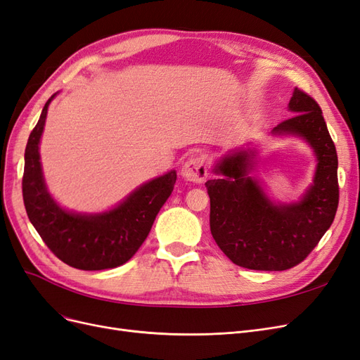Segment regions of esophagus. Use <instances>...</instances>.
Segmentation results:
<instances>
[{
	"label": "esophagus",
	"mask_w": 360,
	"mask_h": 360,
	"mask_svg": "<svg viewBox=\"0 0 360 360\" xmlns=\"http://www.w3.org/2000/svg\"><path fill=\"white\" fill-rule=\"evenodd\" d=\"M207 174H209V171H207L205 159L198 155L191 156L181 168V176L184 180L192 183H202L207 179Z\"/></svg>",
	"instance_id": "1"
}]
</instances>
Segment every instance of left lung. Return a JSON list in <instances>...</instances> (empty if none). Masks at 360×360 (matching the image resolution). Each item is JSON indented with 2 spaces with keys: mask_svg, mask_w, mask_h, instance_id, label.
Wrapping results in <instances>:
<instances>
[{
  "mask_svg": "<svg viewBox=\"0 0 360 360\" xmlns=\"http://www.w3.org/2000/svg\"><path fill=\"white\" fill-rule=\"evenodd\" d=\"M294 117L284 120L275 135L307 139L317 156L312 186L299 202L274 204L249 177L255 153L240 150L214 167L221 179L205 183L210 197V231L234 264L250 270H287L307 258L332 225L338 201V155L321 108L296 89L288 103Z\"/></svg>",
  "mask_w": 360,
  "mask_h": 360,
  "instance_id": "1",
  "label": "left lung"
}]
</instances>
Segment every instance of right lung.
Returning a JSON list of instances; mask_svg holds the SVG:
<instances>
[{
    "mask_svg": "<svg viewBox=\"0 0 360 360\" xmlns=\"http://www.w3.org/2000/svg\"><path fill=\"white\" fill-rule=\"evenodd\" d=\"M53 96L43 106L25 148L22 195L28 219L63 263L79 270L118 267L144 243L159 210L169 198L177 172L169 171L150 180L110 212L79 214L61 209L46 189L39 155L40 136Z\"/></svg>",
    "mask_w": 360,
    "mask_h": 360,
    "instance_id": "1",
    "label": "right lung"
}]
</instances>
